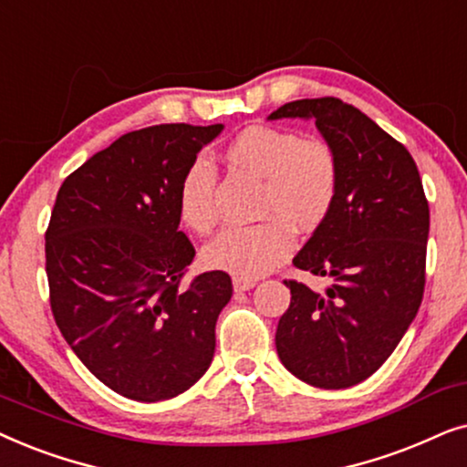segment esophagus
<instances>
[{
	"instance_id": "1",
	"label": "esophagus",
	"mask_w": 467,
	"mask_h": 467,
	"mask_svg": "<svg viewBox=\"0 0 467 467\" xmlns=\"http://www.w3.org/2000/svg\"><path fill=\"white\" fill-rule=\"evenodd\" d=\"M233 285L237 292H245V290H252L254 285H256V279H250V277H234L233 279Z\"/></svg>"
}]
</instances>
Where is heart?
<instances>
[{
    "mask_svg": "<svg viewBox=\"0 0 467 467\" xmlns=\"http://www.w3.org/2000/svg\"><path fill=\"white\" fill-rule=\"evenodd\" d=\"M234 171L263 179L254 226L223 230L204 250L215 269L241 277H258L275 269L295 247L292 228L309 233L331 215L339 190V161L320 139H303L295 130L254 126L226 149ZM179 215L198 234H211L220 222L215 204V169L196 158L179 183Z\"/></svg>",
    "mask_w": 467,
    "mask_h": 467,
    "instance_id": "obj_1",
    "label": "heart"
}]
</instances>
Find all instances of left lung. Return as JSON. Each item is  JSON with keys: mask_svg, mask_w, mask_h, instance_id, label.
<instances>
[{"mask_svg": "<svg viewBox=\"0 0 467 467\" xmlns=\"http://www.w3.org/2000/svg\"><path fill=\"white\" fill-rule=\"evenodd\" d=\"M284 117L316 121L337 155L339 190L331 215L292 260L331 284L312 290L284 279L292 296L277 325V354L298 380L348 389L382 368L419 312L429 202L408 149L352 104L295 99L269 119Z\"/></svg>", "mask_w": 467, "mask_h": 467, "instance_id": "1", "label": "left lung"}]
</instances>
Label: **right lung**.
<instances>
[{
  "instance_id": "obj_1",
  "label": "right lung",
  "mask_w": 467,
  "mask_h": 467,
  "mask_svg": "<svg viewBox=\"0 0 467 467\" xmlns=\"http://www.w3.org/2000/svg\"><path fill=\"white\" fill-rule=\"evenodd\" d=\"M215 126L161 123L123 134L66 177L47 228L51 312L83 365L134 401L171 400L201 380L223 271L185 282L196 256L179 230V183Z\"/></svg>"
}]
</instances>
